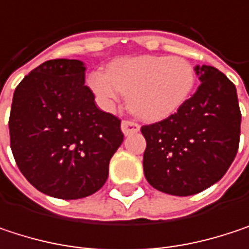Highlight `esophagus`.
<instances>
[{"mask_svg":"<svg viewBox=\"0 0 249 249\" xmlns=\"http://www.w3.org/2000/svg\"><path fill=\"white\" fill-rule=\"evenodd\" d=\"M121 129L125 135H129V134H134V132H138L140 131V125L137 124L135 121H131V120H124L123 124H121Z\"/></svg>","mask_w":249,"mask_h":249,"instance_id":"esophagus-1","label":"esophagus"}]
</instances>
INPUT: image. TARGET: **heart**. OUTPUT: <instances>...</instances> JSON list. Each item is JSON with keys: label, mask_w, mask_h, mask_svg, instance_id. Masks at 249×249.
I'll list each match as a JSON object with an SVG mask.
<instances>
[{"label": "heart", "mask_w": 249, "mask_h": 249, "mask_svg": "<svg viewBox=\"0 0 249 249\" xmlns=\"http://www.w3.org/2000/svg\"><path fill=\"white\" fill-rule=\"evenodd\" d=\"M88 85L102 105L112 107L123 93L134 115L160 121L187 102L196 85V72L183 57L137 56L112 62L107 73L92 72Z\"/></svg>", "instance_id": "b5f03b06"}]
</instances>
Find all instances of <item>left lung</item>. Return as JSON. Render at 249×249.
Returning a JSON list of instances; mask_svg holds the SVG:
<instances>
[{
  "mask_svg": "<svg viewBox=\"0 0 249 249\" xmlns=\"http://www.w3.org/2000/svg\"><path fill=\"white\" fill-rule=\"evenodd\" d=\"M200 85L163 121L142 125L147 181L173 196L196 195L219 181L232 164L241 134L235 85L213 66H196Z\"/></svg>",
  "mask_w": 249,
  "mask_h": 249,
  "instance_id": "1",
  "label": "left lung"
}]
</instances>
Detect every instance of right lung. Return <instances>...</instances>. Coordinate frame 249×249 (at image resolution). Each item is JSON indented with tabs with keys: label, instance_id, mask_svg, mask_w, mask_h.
I'll return each mask as SVG.
<instances>
[{
	"label": "right lung",
	"instance_id": "right-lung-1",
	"mask_svg": "<svg viewBox=\"0 0 249 249\" xmlns=\"http://www.w3.org/2000/svg\"><path fill=\"white\" fill-rule=\"evenodd\" d=\"M8 126L20 172L41 193L65 200L98 192L124 141L121 120L96 107L75 59L47 60L25 76Z\"/></svg>",
	"mask_w": 249,
	"mask_h": 249
}]
</instances>
